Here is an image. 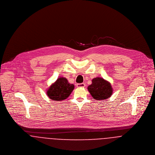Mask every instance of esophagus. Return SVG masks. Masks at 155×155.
I'll list each match as a JSON object with an SVG mask.
<instances>
[{"label":"esophagus","mask_w":155,"mask_h":155,"mask_svg":"<svg viewBox=\"0 0 155 155\" xmlns=\"http://www.w3.org/2000/svg\"><path fill=\"white\" fill-rule=\"evenodd\" d=\"M85 84L84 83H80V84H77V87L78 88H83L85 87Z\"/></svg>","instance_id":"esophagus-1"}]
</instances>
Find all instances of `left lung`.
Wrapping results in <instances>:
<instances>
[{
  "mask_svg": "<svg viewBox=\"0 0 155 155\" xmlns=\"http://www.w3.org/2000/svg\"><path fill=\"white\" fill-rule=\"evenodd\" d=\"M87 89L93 99L98 101L106 100L112 96L113 92L110 83L101 77L93 78Z\"/></svg>",
  "mask_w": 155,
  "mask_h": 155,
  "instance_id": "obj_1",
  "label": "left lung"
}]
</instances>
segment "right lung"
<instances>
[{
	"instance_id": "1",
	"label": "right lung",
	"mask_w": 155,
	"mask_h": 155,
	"mask_svg": "<svg viewBox=\"0 0 155 155\" xmlns=\"http://www.w3.org/2000/svg\"><path fill=\"white\" fill-rule=\"evenodd\" d=\"M74 88V85L69 84L67 79L60 77L49 87L47 91V95L53 101H64L68 98Z\"/></svg>"
}]
</instances>
